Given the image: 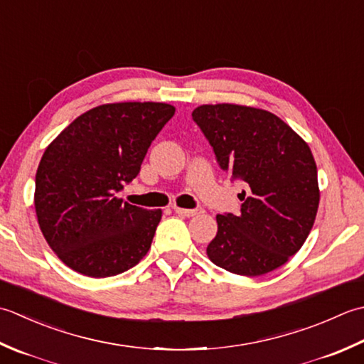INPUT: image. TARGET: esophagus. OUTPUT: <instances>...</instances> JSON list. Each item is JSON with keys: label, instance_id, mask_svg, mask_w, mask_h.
I'll return each mask as SVG.
<instances>
[{"label": "esophagus", "instance_id": "1", "mask_svg": "<svg viewBox=\"0 0 364 364\" xmlns=\"http://www.w3.org/2000/svg\"><path fill=\"white\" fill-rule=\"evenodd\" d=\"M174 212L177 215H181V217L190 218V217H195V215L203 213L204 210L201 209V207H196V209H182V207H174Z\"/></svg>", "mask_w": 364, "mask_h": 364}]
</instances>
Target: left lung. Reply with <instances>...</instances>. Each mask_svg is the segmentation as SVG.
I'll return each mask as SVG.
<instances>
[{
  "instance_id": "1",
  "label": "left lung",
  "mask_w": 364,
  "mask_h": 364,
  "mask_svg": "<svg viewBox=\"0 0 364 364\" xmlns=\"http://www.w3.org/2000/svg\"><path fill=\"white\" fill-rule=\"evenodd\" d=\"M191 117L218 166L245 187L240 212L217 215L207 256L235 275L278 269L301 248L316 220L317 168L309 146L265 109L220 103L198 107Z\"/></svg>"
}]
</instances>
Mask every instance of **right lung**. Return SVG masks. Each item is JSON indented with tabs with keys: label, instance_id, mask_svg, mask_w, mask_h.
<instances>
[{
	"label": "right lung",
	"instance_id": "add662e5",
	"mask_svg": "<svg viewBox=\"0 0 364 364\" xmlns=\"http://www.w3.org/2000/svg\"><path fill=\"white\" fill-rule=\"evenodd\" d=\"M174 113L168 103H108L78 116L47 147L36 174L37 221L72 270L114 277L149 251L161 210L124 203L117 193L138 176Z\"/></svg>",
	"mask_w": 364,
	"mask_h": 364
}]
</instances>
